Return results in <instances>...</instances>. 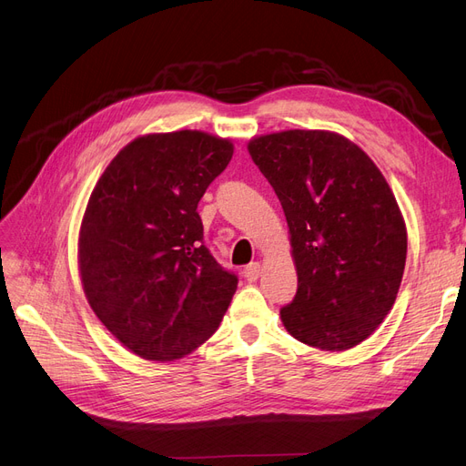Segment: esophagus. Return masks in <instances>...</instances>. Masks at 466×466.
<instances>
[{
	"label": "esophagus",
	"instance_id": "34e87169",
	"mask_svg": "<svg viewBox=\"0 0 466 466\" xmlns=\"http://www.w3.org/2000/svg\"><path fill=\"white\" fill-rule=\"evenodd\" d=\"M260 270H262V268H260L258 262H250L243 270V276H245L247 281H250V284H252V281H257L260 278Z\"/></svg>",
	"mask_w": 466,
	"mask_h": 466
}]
</instances>
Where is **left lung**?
Wrapping results in <instances>:
<instances>
[{"instance_id":"8db88e82","label":"left lung","mask_w":466,"mask_h":466,"mask_svg":"<svg viewBox=\"0 0 466 466\" xmlns=\"http://www.w3.org/2000/svg\"><path fill=\"white\" fill-rule=\"evenodd\" d=\"M248 153L284 208L298 293L279 311L299 342L342 351L370 338L397 299L406 223L370 155L329 130L252 137Z\"/></svg>"}]
</instances>
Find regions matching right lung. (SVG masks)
Wrapping results in <instances>:
<instances>
[{"label":"right lung","instance_id":"add662e5","mask_svg":"<svg viewBox=\"0 0 466 466\" xmlns=\"http://www.w3.org/2000/svg\"><path fill=\"white\" fill-rule=\"evenodd\" d=\"M233 157L228 137L146 134L108 163L81 219L86 298L136 356L175 361L214 334L237 289L204 245L198 202Z\"/></svg>","mask_w":466,"mask_h":466}]
</instances>
